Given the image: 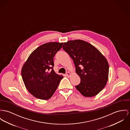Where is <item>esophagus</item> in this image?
<instances>
[{
	"label": "esophagus",
	"instance_id": "obj_1",
	"mask_svg": "<svg viewBox=\"0 0 130 130\" xmlns=\"http://www.w3.org/2000/svg\"><path fill=\"white\" fill-rule=\"evenodd\" d=\"M70 75H71V73H70V72H67L66 73V76H67V77H69V76H70Z\"/></svg>",
	"mask_w": 130,
	"mask_h": 130
}]
</instances>
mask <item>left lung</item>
Returning <instances> with one entry per match:
<instances>
[{"label":"left lung","instance_id":"1","mask_svg":"<svg viewBox=\"0 0 130 130\" xmlns=\"http://www.w3.org/2000/svg\"><path fill=\"white\" fill-rule=\"evenodd\" d=\"M63 49L72 58L76 72L80 79L75 87L86 97L98 94L105 86L108 78L109 65L100 51L84 40H70L64 42Z\"/></svg>","mask_w":130,"mask_h":130}]
</instances>
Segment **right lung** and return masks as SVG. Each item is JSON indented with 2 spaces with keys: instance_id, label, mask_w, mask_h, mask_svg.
Here are the masks:
<instances>
[{
  "instance_id": "right-lung-1",
  "label": "right lung",
  "mask_w": 130,
  "mask_h": 130,
  "mask_svg": "<svg viewBox=\"0 0 130 130\" xmlns=\"http://www.w3.org/2000/svg\"><path fill=\"white\" fill-rule=\"evenodd\" d=\"M63 43H44L34 50L23 66L21 75L26 88L34 96L47 100L63 78L53 70V58Z\"/></svg>"
}]
</instances>
